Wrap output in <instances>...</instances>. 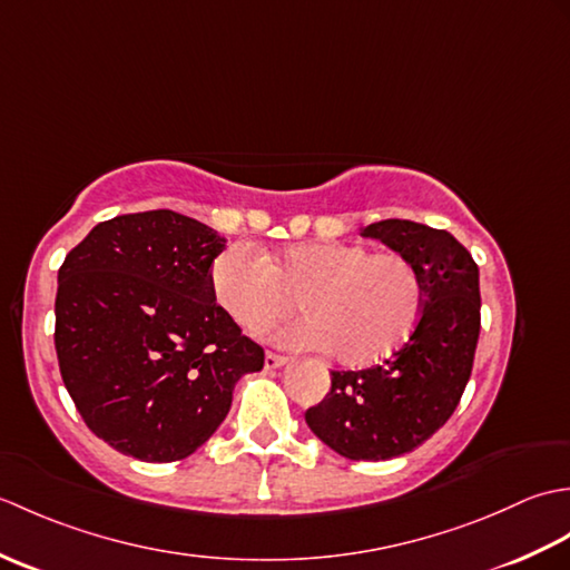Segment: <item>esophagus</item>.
<instances>
[{"label":"esophagus","mask_w":570,"mask_h":570,"mask_svg":"<svg viewBox=\"0 0 570 570\" xmlns=\"http://www.w3.org/2000/svg\"><path fill=\"white\" fill-rule=\"evenodd\" d=\"M286 362H288V357H284V355H276V353L264 355V367L266 370H278V367H284Z\"/></svg>","instance_id":"obj_1"}]
</instances>
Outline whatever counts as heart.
<instances>
[{"instance_id": "obj_1", "label": "heart", "mask_w": 570, "mask_h": 570, "mask_svg": "<svg viewBox=\"0 0 570 570\" xmlns=\"http://www.w3.org/2000/svg\"><path fill=\"white\" fill-rule=\"evenodd\" d=\"M210 288L249 335H264L286 318L296 298L308 316L286 328L284 341L328 347L347 367L392 355L423 311V278L414 262L355 242H298L262 254L227 247L210 266Z\"/></svg>"}]
</instances>
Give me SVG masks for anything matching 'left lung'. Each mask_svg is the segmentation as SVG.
Here are the masks:
<instances>
[{"label":"left lung","mask_w":570,"mask_h":570,"mask_svg":"<svg viewBox=\"0 0 570 570\" xmlns=\"http://www.w3.org/2000/svg\"><path fill=\"white\" fill-rule=\"evenodd\" d=\"M360 235L414 262L423 311L406 343L380 365L333 370L331 392L306 411V423L343 458L390 460L429 441L465 392L480 335V272L445 229L382 220Z\"/></svg>","instance_id":"8db88e82"}]
</instances>
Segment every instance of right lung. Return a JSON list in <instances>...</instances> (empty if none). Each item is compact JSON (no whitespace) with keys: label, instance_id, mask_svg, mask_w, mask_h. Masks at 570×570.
I'll use <instances>...</instances> for the list:
<instances>
[{"label":"right lung","instance_id":"obj_1","mask_svg":"<svg viewBox=\"0 0 570 570\" xmlns=\"http://www.w3.org/2000/svg\"><path fill=\"white\" fill-rule=\"evenodd\" d=\"M213 227L174 210L117 215L58 269L60 377L88 429L115 451L184 460L210 439L264 350L215 304Z\"/></svg>","mask_w":570,"mask_h":570}]
</instances>
